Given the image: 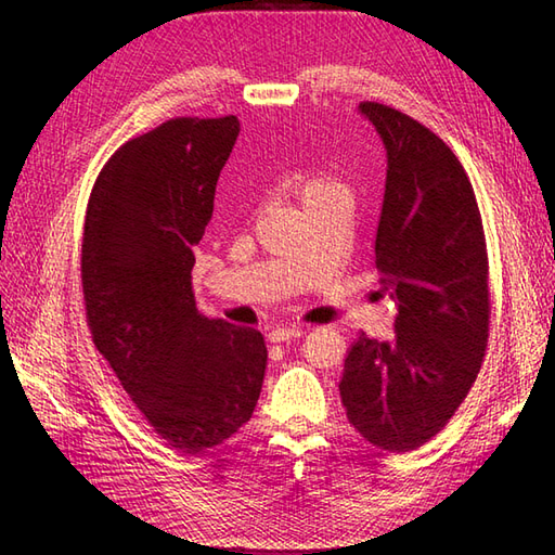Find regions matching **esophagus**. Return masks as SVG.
<instances>
[{"instance_id":"esophagus-1","label":"esophagus","mask_w":555,"mask_h":555,"mask_svg":"<svg viewBox=\"0 0 555 555\" xmlns=\"http://www.w3.org/2000/svg\"><path fill=\"white\" fill-rule=\"evenodd\" d=\"M300 336H302L300 326H281L269 334V340L271 344H284V340H296Z\"/></svg>"}]
</instances>
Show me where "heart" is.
Here are the masks:
<instances>
[{
    "instance_id": "obj_1",
    "label": "heart",
    "mask_w": 555,
    "mask_h": 555,
    "mask_svg": "<svg viewBox=\"0 0 555 555\" xmlns=\"http://www.w3.org/2000/svg\"><path fill=\"white\" fill-rule=\"evenodd\" d=\"M336 188V183L326 181V179H317V176H302V179L296 183V195L300 199V205L310 203V199L324 195L326 191Z\"/></svg>"
}]
</instances>
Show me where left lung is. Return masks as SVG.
<instances>
[{"label":"left lung","mask_w":555,"mask_h":555,"mask_svg":"<svg viewBox=\"0 0 555 555\" xmlns=\"http://www.w3.org/2000/svg\"><path fill=\"white\" fill-rule=\"evenodd\" d=\"M386 150L376 229L396 336L352 344L338 391L348 422L388 453L415 451L463 403L489 338V262L463 164L439 135L386 104L358 107Z\"/></svg>","instance_id":"1"}]
</instances>
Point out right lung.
I'll return each instance as SVG.
<instances>
[{
  "label": "right lung",
  "mask_w": 555,
  "mask_h": 555,
  "mask_svg": "<svg viewBox=\"0 0 555 555\" xmlns=\"http://www.w3.org/2000/svg\"><path fill=\"white\" fill-rule=\"evenodd\" d=\"M241 124L171 119L104 164L82 233V296L98 350L164 441L197 455L253 417L264 336L195 308L193 247Z\"/></svg>",
  "instance_id": "add662e5"
}]
</instances>
